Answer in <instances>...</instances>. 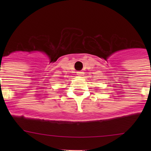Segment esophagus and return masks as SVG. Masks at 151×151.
<instances>
[{
	"label": "esophagus",
	"mask_w": 151,
	"mask_h": 151,
	"mask_svg": "<svg viewBox=\"0 0 151 151\" xmlns=\"http://www.w3.org/2000/svg\"><path fill=\"white\" fill-rule=\"evenodd\" d=\"M83 74H84V73H83L82 71H77V74L78 76H83Z\"/></svg>",
	"instance_id": "obj_1"
}]
</instances>
